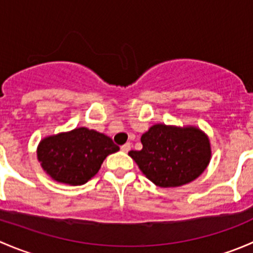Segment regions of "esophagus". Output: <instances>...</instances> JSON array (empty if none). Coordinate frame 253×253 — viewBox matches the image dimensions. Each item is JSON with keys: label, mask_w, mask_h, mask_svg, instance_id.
<instances>
[{"label": "esophagus", "mask_w": 253, "mask_h": 253, "mask_svg": "<svg viewBox=\"0 0 253 253\" xmlns=\"http://www.w3.org/2000/svg\"><path fill=\"white\" fill-rule=\"evenodd\" d=\"M129 149H131V143H126V144L121 145V150L124 153H128Z\"/></svg>", "instance_id": "1"}]
</instances>
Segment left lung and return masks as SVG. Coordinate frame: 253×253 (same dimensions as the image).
Masks as SVG:
<instances>
[{
    "mask_svg": "<svg viewBox=\"0 0 253 253\" xmlns=\"http://www.w3.org/2000/svg\"><path fill=\"white\" fill-rule=\"evenodd\" d=\"M141 150L129 157L141 171L159 187H177L196 180L211 162V143L205 132L193 126L158 124L142 134Z\"/></svg>",
    "mask_w": 253,
    "mask_h": 253,
    "instance_id": "obj_1",
    "label": "left lung"
}]
</instances>
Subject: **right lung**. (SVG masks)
<instances>
[{"label": "right lung", "instance_id": "1", "mask_svg": "<svg viewBox=\"0 0 253 253\" xmlns=\"http://www.w3.org/2000/svg\"><path fill=\"white\" fill-rule=\"evenodd\" d=\"M119 149L110 137L79 127L44 138L37 153L42 168L51 178L79 186L88 182L99 171L104 159Z\"/></svg>", "mask_w": 253, "mask_h": 253}]
</instances>
